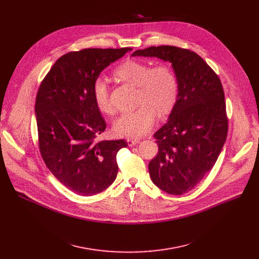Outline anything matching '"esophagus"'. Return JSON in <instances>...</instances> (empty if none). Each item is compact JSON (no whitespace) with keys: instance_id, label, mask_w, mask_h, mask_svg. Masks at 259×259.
I'll list each match as a JSON object with an SVG mask.
<instances>
[{"instance_id":"1","label":"esophagus","mask_w":259,"mask_h":259,"mask_svg":"<svg viewBox=\"0 0 259 259\" xmlns=\"http://www.w3.org/2000/svg\"><path fill=\"white\" fill-rule=\"evenodd\" d=\"M139 139H137V138H135V139H132V138H128L127 139V142H128V145L129 146H133V145H136L137 143H139Z\"/></svg>"}]
</instances>
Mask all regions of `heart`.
I'll use <instances>...</instances> for the list:
<instances>
[{"label": "heart", "instance_id": "b5f03b06", "mask_svg": "<svg viewBox=\"0 0 259 259\" xmlns=\"http://www.w3.org/2000/svg\"><path fill=\"white\" fill-rule=\"evenodd\" d=\"M114 76L122 82L136 86V103L133 112L121 115L113 124L116 135L137 138L149 133L153 128L157 114L169 115L177 103L179 82L174 69L168 63L151 66L147 62L128 59L114 71ZM92 96L99 112L105 116L115 113L106 83L97 78L92 84Z\"/></svg>", "mask_w": 259, "mask_h": 259}]
</instances>
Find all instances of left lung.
Here are the masks:
<instances>
[{
	"label": "left lung",
	"instance_id": "1",
	"mask_svg": "<svg viewBox=\"0 0 259 259\" xmlns=\"http://www.w3.org/2000/svg\"><path fill=\"white\" fill-rule=\"evenodd\" d=\"M132 56L172 63L179 95L168 122L154 137L159 152L149 163L156 186L170 195L192 191L210 171L227 140L229 120L219 77L196 52L175 46L149 47Z\"/></svg>",
	"mask_w": 259,
	"mask_h": 259
}]
</instances>
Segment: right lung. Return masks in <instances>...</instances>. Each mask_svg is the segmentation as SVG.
<instances>
[{
	"mask_svg": "<svg viewBox=\"0 0 259 259\" xmlns=\"http://www.w3.org/2000/svg\"><path fill=\"white\" fill-rule=\"evenodd\" d=\"M130 50L68 52L55 61L36 93L41 156L63 186L80 196L101 193L117 177V154L127 142L98 140L106 124L94 103L92 84L106 66Z\"/></svg>",
	"mask_w": 259,
	"mask_h": 259,
	"instance_id": "1",
	"label": "right lung"
}]
</instances>
